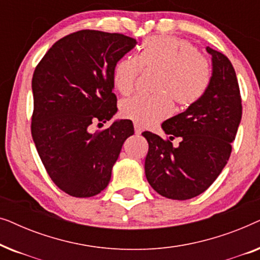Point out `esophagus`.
<instances>
[{"label":"esophagus","mask_w":260,"mask_h":260,"mask_svg":"<svg viewBox=\"0 0 260 260\" xmlns=\"http://www.w3.org/2000/svg\"><path fill=\"white\" fill-rule=\"evenodd\" d=\"M135 134L136 135L142 134V127L140 125H137V124H135Z\"/></svg>","instance_id":"34e87169"}]
</instances>
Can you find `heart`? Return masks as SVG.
I'll return each mask as SVG.
<instances>
[{
  "instance_id": "heart-1",
  "label": "heart",
  "mask_w": 260,
  "mask_h": 260,
  "mask_svg": "<svg viewBox=\"0 0 260 260\" xmlns=\"http://www.w3.org/2000/svg\"><path fill=\"white\" fill-rule=\"evenodd\" d=\"M141 69L157 73L154 97H133L122 102L120 115L137 125H151L167 118L172 103L187 109L195 104L209 83L208 63L189 42L176 37L148 39L137 59L122 58L113 69V85L120 94L134 91Z\"/></svg>"
}]
</instances>
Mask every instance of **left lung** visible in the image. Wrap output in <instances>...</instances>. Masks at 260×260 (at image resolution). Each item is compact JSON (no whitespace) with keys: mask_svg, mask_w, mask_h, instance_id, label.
<instances>
[{"mask_svg":"<svg viewBox=\"0 0 260 260\" xmlns=\"http://www.w3.org/2000/svg\"><path fill=\"white\" fill-rule=\"evenodd\" d=\"M212 76L205 93L186 111L167 119L169 140L144 131L149 143L145 176L162 197L188 200L207 189L229 161L241 120V99L236 71L222 53L211 47ZM180 137L179 147L171 141Z\"/></svg>","mask_w":260,"mask_h":260,"instance_id":"obj_1","label":"left lung"}]
</instances>
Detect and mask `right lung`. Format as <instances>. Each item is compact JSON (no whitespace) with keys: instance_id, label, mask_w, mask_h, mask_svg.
<instances>
[{"instance_id":"obj_1","label":"right lung","mask_w":260,"mask_h":260,"mask_svg":"<svg viewBox=\"0 0 260 260\" xmlns=\"http://www.w3.org/2000/svg\"><path fill=\"white\" fill-rule=\"evenodd\" d=\"M136 44L123 34L79 30L56 41L34 71L31 136L49 177L69 195L104 190L123 143L134 135L127 119L98 134L88 126L116 115L113 69Z\"/></svg>"}]
</instances>
